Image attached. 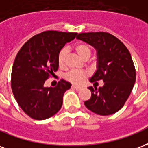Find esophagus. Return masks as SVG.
<instances>
[{
	"label": "esophagus",
	"mask_w": 148,
	"mask_h": 148,
	"mask_svg": "<svg viewBox=\"0 0 148 148\" xmlns=\"http://www.w3.org/2000/svg\"><path fill=\"white\" fill-rule=\"evenodd\" d=\"M72 87H73V88H74V89H76V90H79L80 89H81V87H78V86H76V85H73V86H72Z\"/></svg>",
	"instance_id": "1"
}]
</instances>
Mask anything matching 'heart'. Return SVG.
Masks as SVG:
<instances>
[{
	"label": "heart",
	"instance_id": "b5f03b06",
	"mask_svg": "<svg viewBox=\"0 0 148 148\" xmlns=\"http://www.w3.org/2000/svg\"><path fill=\"white\" fill-rule=\"evenodd\" d=\"M75 49L76 53H78L83 59L87 60L90 58L91 55V47L88 44L86 43H80L78 44L75 47ZM68 48L64 47L61 49V51L58 53V61L59 65L61 67H63L65 65L67 60V56H68ZM87 73L84 72V71H79V70H73L70 71L65 75V79L68 81L71 82L75 84H80L81 83L84 82L86 77H87Z\"/></svg>",
	"mask_w": 148,
	"mask_h": 148
}]
</instances>
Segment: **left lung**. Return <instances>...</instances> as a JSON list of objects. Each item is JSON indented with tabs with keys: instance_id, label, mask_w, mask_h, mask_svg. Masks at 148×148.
Returning a JSON list of instances; mask_svg holds the SVG:
<instances>
[{
	"instance_id": "1",
	"label": "left lung",
	"mask_w": 148,
	"mask_h": 148,
	"mask_svg": "<svg viewBox=\"0 0 148 148\" xmlns=\"http://www.w3.org/2000/svg\"><path fill=\"white\" fill-rule=\"evenodd\" d=\"M97 50V71L90 82H104L103 87H89L91 97L85 101L88 110L99 115L115 114L122 108L136 81L131 54L117 38L107 32L80 33L76 37Z\"/></svg>"
}]
</instances>
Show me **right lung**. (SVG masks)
Returning <instances> with one entry per match:
<instances>
[{
    "label": "right lung",
    "mask_w": 148,
    "mask_h": 148,
    "mask_svg": "<svg viewBox=\"0 0 148 148\" xmlns=\"http://www.w3.org/2000/svg\"><path fill=\"white\" fill-rule=\"evenodd\" d=\"M76 35L73 32L43 31L30 38L18 52L11 86L17 103L31 118L47 119L61 108L64 94L72 84L64 79L55 87H46L44 84L58 71L59 52Z\"/></svg>",
    "instance_id": "right-lung-1"
}]
</instances>
